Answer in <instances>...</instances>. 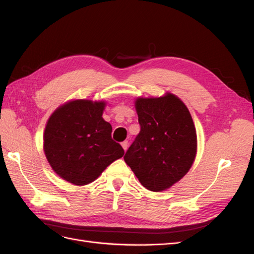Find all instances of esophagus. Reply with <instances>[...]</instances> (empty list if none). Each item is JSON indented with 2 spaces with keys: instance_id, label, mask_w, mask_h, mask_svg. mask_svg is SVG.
<instances>
[{
  "instance_id": "obj_1",
  "label": "esophagus",
  "mask_w": 254,
  "mask_h": 254,
  "mask_svg": "<svg viewBox=\"0 0 254 254\" xmlns=\"http://www.w3.org/2000/svg\"><path fill=\"white\" fill-rule=\"evenodd\" d=\"M122 147L124 148V150L126 151V150H127V148H128V141H124V142H122Z\"/></svg>"
}]
</instances>
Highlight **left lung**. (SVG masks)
<instances>
[{
    "instance_id": "obj_1",
    "label": "left lung",
    "mask_w": 254,
    "mask_h": 254,
    "mask_svg": "<svg viewBox=\"0 0 254 254\" xmlns=\"http://www.w3.org/2000/svg\"><path fill=\"white\" fill-rule=\"evenodd\" d=\"M135 109L141 129L124 160L144 188L166 190L194 162L197 136L193 120L187 106L171 93L137 98Z\"/></svg>"
}]
</instances>
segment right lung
Returning <instances> with one entry per match:
<instances>
[{
	"label": "right lung",
	"mask_w": 254,
	"mask_h": 254,
	"mask_svg": "<svg viewBox=\"0 0 254 254\" xmlns=\"http://www.w3.org/2000/svg\"><path fill=\"white\" fill-rule=\"evenodd\" d=\"M105 103L79 99L61 106L44 131V152L61 178L75 186L94 181L124 155L112 140V127L103 119Z\"/></svg>",
	"instance_id": "add662e5"
}]
</instances>
